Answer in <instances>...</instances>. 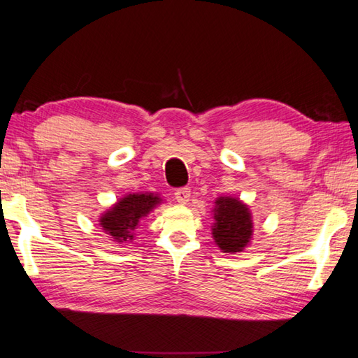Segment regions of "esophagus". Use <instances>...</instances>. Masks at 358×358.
Returning a JSON list of instances; mask_svg holds the SVG:
<instances>
[{
  "label": "esophagus",
  "mask_w": 358,
  "mask_h": 358,
  "mask_svg": "<svg viewBox=\"0 0 358 358\" xmlns=\"http://www.w3.org/2000/svg\"><path fill=\"white\" fill-rule=\"evenodd\" d=\"M191 197V189L189 187H178L177 191H175V199H177L178 203H186L187 201H189Z\"/></svg>",
  "instance_id": "1"
}]
</instances>
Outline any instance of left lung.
<instances>
[{
    "label": "left lung",
    "mask_w": 358,
    "mask_h": 358,
    "mask_svg": "<svg viewBox=\"0 0 358 358\" xmlns=\"http://www.w3.org/2000/svg\"><path fill=\"white\" fill-rule=\"evenodd\" d=\"M213 237L224 252H238L252 235L251 213L246 205L232 197H220L215 208Z\"/></svg>",
    "instance_id": "1"
}]
</instances>
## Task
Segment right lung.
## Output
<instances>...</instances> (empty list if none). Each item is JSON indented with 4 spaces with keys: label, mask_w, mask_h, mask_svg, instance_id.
Masks as SVG:
<instances>
[{
    "label": "right lung",
    "mask_w": 358,
    "mask_h": 358,
    "mask_svg": "<svg viewBox=\"0 0 358 358\" xmlns=\"http://www.w3.org/2000/svg\"><path fill=\"white\" fill-rule=\"evenodd\" d=\"M159 202L161 199L153 194H129L113 205V208L108 210L106 215H102L101 227L115 240L128 241L132 238V230L136 229L138 221Z\"/></svg>",
    "instance_id": "right-lung-1"
}]
</instances>
